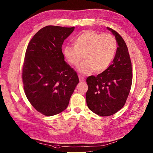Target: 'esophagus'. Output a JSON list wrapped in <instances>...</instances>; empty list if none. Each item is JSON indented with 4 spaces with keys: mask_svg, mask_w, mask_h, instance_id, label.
<instances>
[{
    "mask_svg": "<svg viewBox=\"0 0 153 153\" xmlns=\"http://www.w3.org/2000/svg\"><path fill=\"white\" fill-rule=\"evenodd\" d=\"M78 76H79V79L80 81H85V78L83 77H82L81 75H79Z\"/></svg>",
    "mask_w": 153,
    "mask_h": 153,
    "instance_id": "obj_1",
    "label": "esophagus"
}]
</instances>
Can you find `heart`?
<instances>
[{"label": "heart", "mask_w": 153, "mask_h": 153, "mask_svg": "<svg viewBox=\"0 0 153 153\" xmlns=\"http://www.w3.org/2000/svg\"><path fill=\"white\" fill-rule=\"evenodd\" d=\"M74 45L63 48L64 57L69 65L77 66L84 58L77 71L89 74L104 72L108 68L117 51V42L110 34H101L94 30L81 32L73 40Z\"/></svg>", "instance_id": "obj_1"}]
</instances>
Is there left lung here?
I'll list each match as a JSON object with an SVG mask.
<instances>
[{
    "mask_svg": "<svg viewBox=\"0 0 153 153\" xmlns=\"http://www.w3.org/2000/svg\"><path fill=\"white\" fill-rule=\"evenodd\" d=\"M107 29L115 36L118 44L113 63L97 76H91L86 79L87 106L102 117L115 114L124 106L133 79L131 62L126 42L115 30Z\"/></svg>",
    "mask_w": 153,
    "mask_h": 153,
    "instance_id": "left-lung-1",
    "label": "left lung"
}]
</instances>
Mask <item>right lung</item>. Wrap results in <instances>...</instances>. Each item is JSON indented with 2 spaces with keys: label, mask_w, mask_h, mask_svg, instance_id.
I'll use <instances>...</instances> for the list:
<instances>
[{
  "label": "right lung",
  "mask_w": 153,
  "mask_h": 153,
  "mask_svg": "<svg viewBox=\"0 0 153 153\" xmlns=\"http://www.w3.org/2000/svg\"><path fill=\"white\" fill-rule=\"evenodd\" d=\"M74 28L46 26L34 34L26 49L22 68L25 94L35 110L45 116L64 111L79 82L77 73L65 62L62 49Z\"/></svg>",
  "instance_id": "right-lung-1"
}]
</instances>
